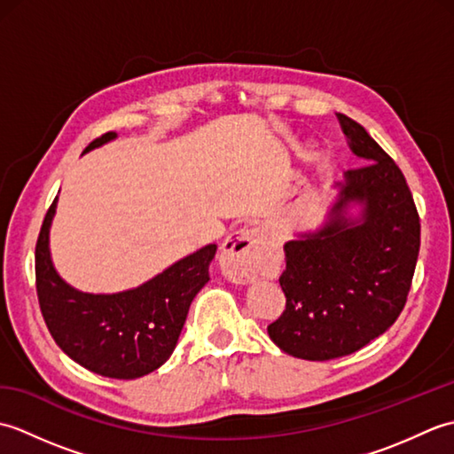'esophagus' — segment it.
I'll list each match as a JSON object with an SVG mask.
<instances>
[{
  "label": "esophagus",
  "instance_id": "obj_1",
  "mask_svg": "<svg viewBox=\"0 0 454 454\" xmlns=\"http://www.w3.org/2000/svg\"><path fill=\"white\" fill-rule=\"evenodd\" d=\"M267 238L257 228L239 230L222 244L220 269L234 283H246L265 265Z\"/></svg>",
  "mask_w": 454,
  "mask_h": 454
}]
</instances>
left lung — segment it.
<instances>
[{"mask_svg":"<svg viewBox=\"0 0 454 454\" xmlns=\"http://www.w3.org/2000/svg\"><path fill=\"white\" fill-rule=\"evenodd\" d=\"M337 119L366 163L345 173L320 232L285 244L286 304L267 325L275 345L306 361L351 355L387 332L406 306L419 254V215L403 173L359 122ZM351 200L365 205L361 223L342 216Z\"/></svg>","mask_w":454,"mask_h":454,"instance_id":"8db88e82","label":"left lung"}]
</instances>
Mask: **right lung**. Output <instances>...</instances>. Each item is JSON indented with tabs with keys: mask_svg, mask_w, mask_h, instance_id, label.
Returning a JSON list of instances; mask_svg holds the SVG:
<instances>
[{
	"mask_svg": "<svg viewBox=\"0 0 454 454\" xmlns=\"http://www.w3.org/2000/svg\"><path fill=\"white\" fill-rule=\"evenodd\" d=\"M114 138L105 132L83 152ZM56 199L46 210L35 247L36 296L58 347L88 371L130 380L156 371L176 349L189 306L208 283L216 244L199 249L134 291L88 294L66 285L48 254V228Z\"/></svg>",
	"mask_w": 454,
	"mask_h": 454,
	"instance_id": "add662e5",
	"label": "right lung"
}]
</instances>
